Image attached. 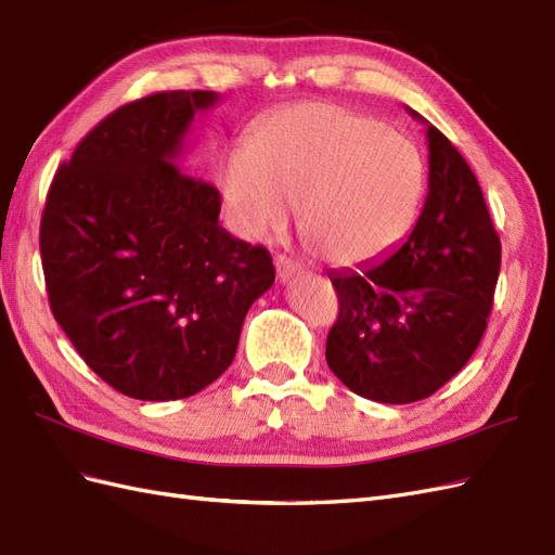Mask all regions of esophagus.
<instances>
[{"instance_id":"obj_1","label":"esophagus","mask_w":555,"mask_h":555,"mask_svg":"<svg viewBox=\"0 0 555 555\" xmlns=\"http://www.w3.org/2000/svg\"><path fill=\"white\" fill-rule=\"evenodd\" d=\"M300 264L297 262H293V260H288V258H283V255H279L276 258V276H279V281H293L295 276H300Z\"/></svg>"}]
</instances>
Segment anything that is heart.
<instances>
[{
    "instance_id": "b5f03b06",
    "label": "heart",
    "mask_w": 555,
    "mask_h": 555,
    "mask_svg": "<svg viewBox=\"0 0 555 555\" xmlns=\"http://www.w3.org/2000/svg\"><path fill=\"white\" fill-rule=\"evenodd\" d=\"M238 234L272 236L302 204V232L323 260H375L413 224L424 162L399 131L359 109L302 103L267 117L220 170Z\"/></svg>"
}]
</instances>
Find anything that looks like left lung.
Returning a JSON list of instances; mask_svg holds the SVG:
<instances>
[{"label":"left lung","instance_id":"8db88e82","mask_svg":"<svg viewBox=\"0 0 555 555\" xmlns=\"http://www.w3.org/2000/svg\"><path fill=\"white\" fill-rule=\"evenodd\" d=\"M426 140L429 194L405 244L359 272L328 274L339 314L325 361L377 403L422 401L462 371L488 328L500 276L502 244L474 170L431 124Z\"/></svg>","mask_w":555,"mask_h":555}]
</instances>
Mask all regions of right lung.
Wrapping results in <instances>:
<instances>
[{
  "label": "right lung",
  "instance_id": "right-lung-1",
  "mask_svg": "<svg viewBox=\"0 0 555 555\" xmlns=\"http://www.w3.org/2000/svg\"><path fill=\"white\" fill-rule=\"evenodd\" d=\"M216 91H162L112 112L47 194L39 227L53 319L91 371L138 401H178L216 382L272 255L218 222L220 192L178 166Z\"/></svg>",
  "mask_w": 555,
  "mask_h": 555
}]
</instances>
